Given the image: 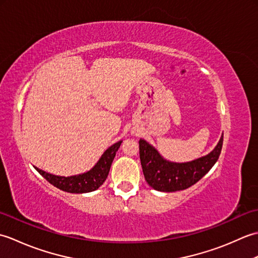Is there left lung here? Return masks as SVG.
<instances>
[{
    "instance_id": "8db88e82",
    "label": "left lung",
    "mask_w": 258,
    "mask_h": 258,
    "mask_svg": "<svg viewBox=\"0 0 258 258\" xmlns=\"http://www.w3.org/2000/svg\"><path fill=\"white\" fill-rule=\"evenodd\" d=\"M139 144L146 182L156 190L176 191L190 187L214 166L222 152L223 136L210 154L188 163L167 162L146 141L141 139Z\"/></svg>"
}]
</instances>
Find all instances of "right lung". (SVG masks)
<instances>
[{"instance_id": "1", "label": "right lung", "mask_w": 258, "mask_h": 258, "mask_svg": "<svg viewBox=\"0 0 258 258\" xmlns=\"http://www.w3.org/2000/svg\"><path fill=\"white\" fill-rule=\"evenodd\" d=\"M122 141L117 142L114 145H112L109 149H107L100 161L97 162L96 165L93 167L91 171L87 173L78 175V176H56V175L48 174L42 169L35 167L36 171L40 173L43 177H44L48 183L55 186V187L62 189L68 193H89L97 189L100 186L105 182V179L108 175L109 168H111L112 162L116 154L117 150L119 149V145Z\"/></svg>"}]
</instances>
